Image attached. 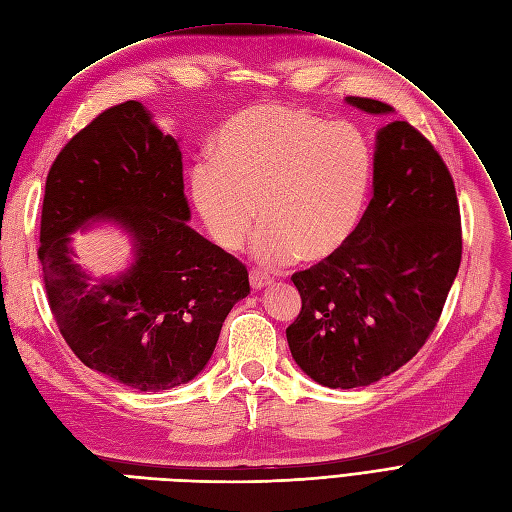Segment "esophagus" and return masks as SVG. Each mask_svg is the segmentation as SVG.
<instances>
[{
    "mask_svg": "<svg viewBox=\"0 0 512 512\" xmlns=\"http://www.w3.org/2000/svg\"><path fill=\"white\" fill-rule=\"evenodd\" d=\"M250 284H252V288H254V290H262V288L271 286V284H273V279H271L269 275H264L262 271L252 269V271H250Z\"/></svg>",
    "mask_w": 512,
    "mask_h": 512,
    "instance_id": "1",
    "label": "esophagus"
}]
</instances>
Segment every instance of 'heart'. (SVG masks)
I'll use <instances>...</instances> for the list:
<instances>
[{"mask_svg": "<svg viewBox=\"0 0 512 512\" xmlns=\"http://www.w3.org/2000/svg\"><path fill=\"white\" fill-rule=\"evenodd\" d=\"M370 184L373 150L354 125L258 103L220 129L190 173V197L218 248L239 250L260 216L262 262H320L356 233Z\"/></svg>", "mask_w": 512, "mask_h": 512, "instance_id": "1", "label": "heart"}]
</instances>
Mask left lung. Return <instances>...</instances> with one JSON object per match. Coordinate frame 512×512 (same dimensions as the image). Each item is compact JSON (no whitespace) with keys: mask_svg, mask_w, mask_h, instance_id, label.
Wrapping results in <instances>:
<instances>
[{"mask_svg":"<svg viewBox=\"0 0 512 512\" xmlns=\"http://www.w3.org/2000/svg\"><path fill=\"white\" fill-rule=\"evenodd\" d=\"M347 103L370 114L392 105ZM462 262V218L443 158L413 125L377 135L375 182L356 233L292 275L301 313L286 328L292 358L332 390L392 375L430 339Z\"/></svg>","mask_w":512,"mask_h":512,"instance_id":"1","label":"left lung"}]
</instances>
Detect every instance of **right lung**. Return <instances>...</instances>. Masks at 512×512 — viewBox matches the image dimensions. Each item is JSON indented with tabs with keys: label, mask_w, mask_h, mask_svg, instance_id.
Wrapping results in <instances>:
<instances>
[{
	"label": "right lung",
	"mask_w": 512,
	"mask_h": 512,
	"mask_svg": "<svg viewBox=\"0 0 512 512\" xmlns=\"http://www.w3.org/2000/svg\"><path fill=\"white\" fill-rule=\"evenodd\" d=\"M110 217L134 235L136 262L95 285L68 258V233ZM182 152L139 101L103 110L46 175L38 258L69 349L139 392L197 377L226 315L250 294L248 269L186 224Z\"/></svg>",
	"instance_id": "add662e5"
}]
</instances>
